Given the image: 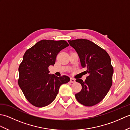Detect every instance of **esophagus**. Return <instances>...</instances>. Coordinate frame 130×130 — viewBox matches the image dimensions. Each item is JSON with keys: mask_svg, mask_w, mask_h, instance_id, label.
<instances>
[{"mask_svg": "<svg viewBox=\"0 0 130 130\" xmlns=\"http://www.w3.org/2000/svg\"><path fill=\"white\" fill-rule=\"evenodd\" d=\"M74 82H75V80L74 79V78H71L70 80V83H74Z\"/></svg>", "mask_w": 130, "mask_h": 130, "instance_id": "esophagus-1", "label": "esophagus"}]
</instances>
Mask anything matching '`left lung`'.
<instances>
[{"label": "left lung", "instance_id": "8db88e82", "mask_svg": "<svg viewBox=\"0 0 130 130\" xmlns=\"http://www.w3.org/2000/svg\"><path fill=\"white\" fill-rule=\"evenodd\" d=\"M76 51L82 67L89 74L86 80H76L82 85V89L75 97L85 106H93L103 100L112 84L113 68L107 52L92 41L85 39L68 41Z\"/></svg>", "mask_w": 130, "mask_h": 130}]
</instances>
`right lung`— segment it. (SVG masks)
<instances>
[{
	"label": "right lung",
	"instance_id": "1",
	"mask_svg": "<svg viewBox=\"0 0 130 130\" xmlns=\"http://www.w3.org/2000/svg\"><path fill=\"white\" fill-rule=\"evenodd\" d=\"M69 46L64 40L40 41L26 51L19 65L18 85L30 103L43 107L56 98L61 85L70 81L63 75L49 74L48 67L54 65L57 55Z\"/></svg>",
	"mask_w": 130,
	"mask_h": 130
}]
</instances>
